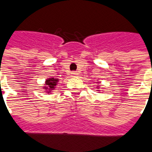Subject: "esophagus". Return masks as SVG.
<instances>
[{"label": "esophagus", "instance_id": "esophagus-1", "mask_svg": "<svg viewBox=\"0 0 152 152\" xmlns=\"http://www.w3.org/2000/svg\"><path fill=\"white\" fill-rule=\"evenodd\" d=\"M71 75H72V76H77V75H78V73H77V71H72V72H71Z\"/></svg>", "mask_w": 152, "mask_h": 152}]
</instances>
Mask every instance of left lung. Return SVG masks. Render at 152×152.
<instances>
[{"label": "left lung", "mask_w": 152, "mask_h": 152, "mask_svg": "<svg viewBox=\"0 0 152 152\" xmlns=\"http://www.w3.org/2000/svg\"><path fill=\"white\" fill-rule=\"evenodd\" d=\"M97 87H98V86H97Z\"/></svg>", "instance_id": "left-lung-1"}]
</instances>
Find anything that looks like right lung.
<instances>
[{
	"label": "right lung",
	"instance_id": "right-lung-1",
	"mask_svg": "<svg viewBox=\"0 0 152 152\" xmlns=\"http://www.w3.org/2000/svg\"><path fill=\"white\" fill-rule=\"evenodd\" d=\"M58 78H54V77L48 78L45 82L46 86H44V89H46V91L48 94H50L52 90H54L55 89V86L58 84Z\"/></svg>",
	"mask_w": 152,
	"mask_h": 152
}]
</instances>
